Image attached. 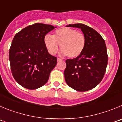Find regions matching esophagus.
I'll return each instance as SVG.
<instances>
[{
    "label": "esophagus",
    "instance_id": "1",
    "mask_svg": "<svg viewBox=\"0 0 122 122\" xmlns=\"http://www.w3.org/2000/svg\"><path fill=\"white\" fill-rule=\"evenodd\" d=\"M57 62H61V61H62V60L61 59H59V58H57Z\"/></svg>",
    "mask_w": 122,
    "mask_h": 122
}]
</instances>
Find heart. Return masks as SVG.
Instances as JSON below:
<instances>
[{"mask_svg":"<svg viewBox=\"0 0 122 122\" xmlns=\"http://www.w3.org/2000/svg\"><path fill=\"white\" fill-rule=\"evenodd\" d=\"M86 43L83 33L69 27L58 29L53 36L47 35L44 37L45 46L50 54H55L59 45L60 54L72 59L77 57L83 53Z\"/></svg>","mask_w":122,"mask_h":122,"instance_id":"b5f03b06","label":"heart"}]
</instances>
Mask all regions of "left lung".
<instances>
[{"label":"left lung","mask_w":122,"mask_h":122,"mask_svg":"<svg viewBox=\"0 0 122 122\" xmlns=\"http://www.w3.org/2000/svg\"><path fill=\"white\" fill-rule=\"evenodd\" d=\"M66 27L80 29L86 43L79 56L66 60V83L77 91L91 90L101 81L106 71L108 55L105 41L99 33L85 24H69Z\"/></svg>","instance_id":"1"}]
</instances>
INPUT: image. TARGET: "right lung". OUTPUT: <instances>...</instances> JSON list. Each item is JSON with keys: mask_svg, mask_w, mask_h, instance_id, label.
Segmentation results:
<instances>
[{"mask_svg": "<svg viewBox=\"0 0 122 122\" xmlns=\"http://www.w3.org/2000/svg\"><path fill=\"white\" fill-rule=\"evenodd\" d=\"M56 27L35 23L15 35L9 58L12 75L23 87L36 89L48 81L51 71L57 64V58L48 53L44 37Z\"/></svg>", "mask_w": 122, "mask_h": 122, "instance_id": "1", "label": "right lung"}]
</instances>
